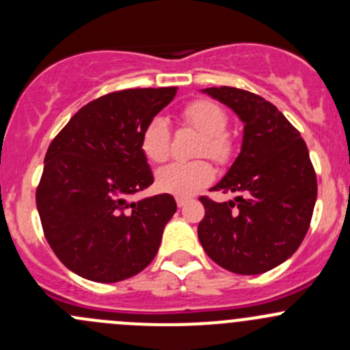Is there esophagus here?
<instances>
[{
  "label": "esophagus",
  "mask_w": 350,
  "mask_h": 350,
  "mask_svg": "<svg viewBox=\"0 0 350 350\" xmlns=\"http://www.w3.org/2000/svg\"><path fill=\"white\" fill-rule=\"evenodd\" d=\"M176 203H178L179 208H183L186 203H188V200H186V198H176Z\"/></svg>",
  "instance_id": "34e87169"
}]
</instances>
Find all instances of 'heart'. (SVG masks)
Wrapping results in <instances>:
<instances>
[{"label":"heart","mask_w":350,"mask_h":350,"mask_svg":"<svg viewBox=\"0 0 350 350\" xmlns=\"http://www.w3.org/2000/svg\"><path fill=\"white\" fill-rule=\"evenodd\" d=\"M186 126L201 133L198 157H210L218 164H227L234 157L235 139L228 132V115L224 107L211 100H196L181 111ZM140 149L152 162H164L171 154V133L162 118H152L142 130ZM215 179V169L204 159L193 162H172L159 169L157 186L161 191L188 198Z\"/></svg>","instance_id":"heart-1"}]
</instances>
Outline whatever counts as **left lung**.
Returning <instances> with one entry per match:
<instances>
[{"label":"left lung","instance_id":"obj_1","mask_svg":"<svg viewBox=\"0 0 350 350\" xmlns=\"http://www.w3.org/2000/svg\"><path fill=\"white\" fill-rule=\"evenodd\" d=\"M204 93L234 109L245 126L241 154L211 188L239 196L225 203L200 196L198 239L224 269L262 274L301 245L315 208V169L305 140L271 101L232 86Z\"/></svg>","mask_w":350,"mask_h":350}]
</instances>
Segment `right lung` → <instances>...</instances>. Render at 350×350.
I'll use <instances>...</instances> for the list:
<instances>
[{"label":"right lung","instance_id":"right-lung-1","mask_svg":"<svg viewBox=\"0 0 350 350\" xmlns=\"http://www.w3.org/2000/svg\"><path fill=\"white\" fill-rule=\"evenodd\" d=\"M178 88L113 91L83 107L45 154L35 200L49 245L96 283L129 280L157 254L176 213L171 195L129 203L154 183L140 137Z\"/></svg>","mask_w":350,"mask_h":350}]
</instances>
